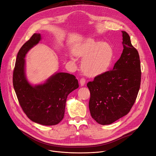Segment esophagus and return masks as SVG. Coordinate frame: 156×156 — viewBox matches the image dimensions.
Wrapping results in <instances>:
<instances>
[{"label": "esophagus", "mask_w": 156, "mask_h": 156, "mask_svg": "<svg viewBox=\"0 0 156 156\" xmlns=\"http://www.w3.org/2000/svg\"><path fill=\"white\" fill-rule=\"evenodd\" d=\"M86 83V79L84 78H82L80 79V84L81 86H84Z\"/></svg>", "instance_id": "34e87169"}]
</instances>
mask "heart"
<instances>
[{
  "mask_svg": "<svg viewBox=\"0 0 156 156\" xmlns=\"http://www.w3.org/2000/svg\"><path fill=\"white\" fill-rule=\"evenodd\" d=\"M73 52L79 56L84 57L82 63L83 70L91 76H98L107 72L114 57L113 48L110 44L92 38L78 44Z\"/></svg>",
  "mask_w": 156,
  "mask_h": 156,
  "instance_id": "1",
  "label": "heart"
}]
</instances>
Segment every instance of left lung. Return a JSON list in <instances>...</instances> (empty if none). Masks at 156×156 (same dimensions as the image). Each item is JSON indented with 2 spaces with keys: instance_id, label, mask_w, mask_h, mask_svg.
Instances as JSON below:
<instances>
[{
  "instance_id": "8db88e82",
  "label": "left lung",
  "mask_w": 156,
  "mask_h": 156,
  "mask_svg": "<svg viewBox=\"0 0 156 156\" xmlns=\"http://www.w3.org/2000/svg\"><path fill=\"white\" fill-rule=\"evenodd\" d=\"M122 33L123 51L113 69L97 76L87 84L91 94L89 102L91 115L101 125L110 124L127 115L140 87L138 52L132 46L128 33Z\"/></svg>"
}]
</instances>
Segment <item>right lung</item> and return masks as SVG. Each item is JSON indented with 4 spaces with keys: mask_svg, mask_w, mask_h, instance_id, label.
Instances as JSON below:
<instances>
[{
    "mask_svg": "<svg viewBox=\"0 0 156 156\" xmlns=\"http://www.w3.org/2000/svg\"><path fill=\"white\" fill-rule=\"evenodd\" d=\"M41 39L40 34H34L20 49L12 82L20 105L30 119L42 125L53 126L63 119L67 96L79 87V84L75 76L65 72L55 73L42 84L32 85L28 82L25 58Z\"/></svg>",
    "mask_w": 156,
    "mask_h": 156,
    "instance_id": "obj_1",
    "label": "right lung"
}]
</instances>
